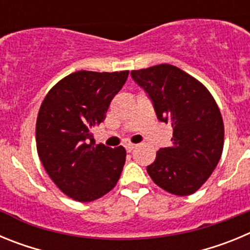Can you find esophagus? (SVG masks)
<instances>
[{"instance_id": "esophagus-1", "label": "esophagus", "mask_w": 250, "mask_h": 250, "mask_svg": "<svg viewBox=\"0 0 250 250\" xmlns=\"http://www.w3.org/2000/svg\"><path fill=\"white\" fill-rule=\"evenodd\" d=\"M135 147H136V145L135 144H131V143H129V144L125 145V149H126L127 152H131L132 150L135 149Z\"/></svg>"}]
</instances>
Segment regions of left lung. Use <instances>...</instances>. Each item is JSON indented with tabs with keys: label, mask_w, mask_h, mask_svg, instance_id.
Returning <instances> with one entry per match:
<instances>
[{
	"label": "left lung",
	"mask_w": 250,
	"mask_h": 250,
	"mask_svg": "<svg viewBox=\"0 0 250 250\" xmlns=\"http://www.w3.org/2000/svg\"><path fill=\"white\" fill-rule=\"evenodd\" d=\"M151 99L156 116L173 127V145L161 147L147 174L179 196L195 193L218 165L224 145L222 114L209 90L169 63L131 71Z\"/></svg>",
	"instance_id": "1"
}]
</instances>
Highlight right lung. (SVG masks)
Here are the masks:
<instances>
[{"mask_svg": "<svg viewBox=\"0 0 250 250\" xmlns=\"http://www.w3.org/2000/svg\"><path fill=\"white\" fill-rule=\"evenodd\" d=\"M129 71H77L60 80L43 99L36 121L39 158L51 180L76 202L109 193L123 171L126 150L95 145L92 127L105 120Z\"/></svg>", "mask_w": 250, "mask_h": 250, "instance_id": "1", "label": "right lung"}]
</instances>
